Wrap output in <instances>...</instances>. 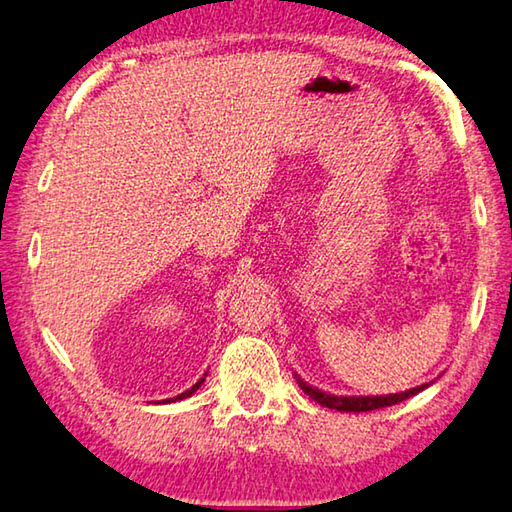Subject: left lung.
<instances>
[{
  "mask_svg": "<svg viewBox=\"0 0 512 512\" xmlns=\"http://www.w3.org/2000/svg\"><path fill=\"white\" fill-rule=\"evenodd\" d=\"M299 388L306 392L308 397L315 399L317 404H322L331 410H342V413H367V410H376V408H385V406H395L399 401H404L408 397H415L417 392H422L424 388H429V383L417 385V388H410L406 392H395V395H381V397H342V395H329V392H322L308 385L306 381H301L297 376Z\"/></svg>",
  "mask_w": 512,
  "mask_h": 512,
  "instance_id": "obj_1",
  "label": "left lung"
}]
</instances>
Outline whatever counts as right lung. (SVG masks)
I'll return each mask as SVG.
<instances>
[{"label": "right lung", "instance_id": "obj_1", "mask_svg": "<svg viewBox=\"0 0 512 512\" xmlns=\"http://www.w3.org/2000/svg\"><path fill=\"white\" fill-rule=\"evenodd\" d=\"M201 383H204V379H199L195 385H192V388L190 390H186V392H181V395L179 397H174V399H165V404H170V401H181V399H186V397H190L192 395V392H195V390H199V385Z\"/></svg>", "mask_w": 512, "mask_h": 512}]
</instances>
